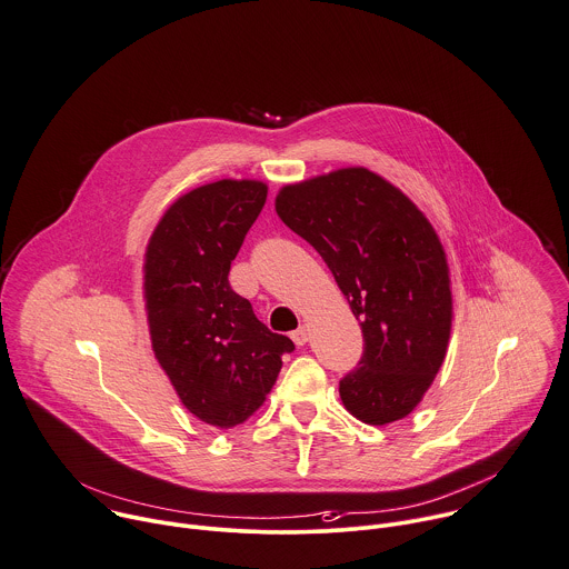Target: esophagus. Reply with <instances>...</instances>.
Wrapping results in <instances>:
<instances>
[{"mask_svg": "<svg viewBox=\"0 0 569 569\" xmlns=\"http://www.w3.org/2000/svg\"><path fill=\"white\" fill-rule=\"evenodd\" d=\"M290 337H292V341H295L297 346H306V343H308V328H306V326H299Z\"/></svg>", "mask_w": 569, "mask_h": 569, "instance_id": "34e87169", "label": "esophagus"}]
</instances>
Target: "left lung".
<instances>
[{"instance_id": "obj_1", "label": "left lung", "mask_w": 569, "mask_h": 569, "mask_svg": "<svg viewBox=\"0 0 569 569\" xmlns=\"http://www.w3.org/2000/svg\"><path fill=\"white\" fill-rule=\"evenodd\" d=\"M274 208L328 263L361 326V361L339 381L343 406L370 426L408 417L446 359L452 326L448 261L435 228L366 168L286 186Z\"/></svg>"}]
</instances>
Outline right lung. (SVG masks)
Instances as JSON below:
<instances>
[{
	"label": "right lung",
	"mask_w": 569,
	"mask_h": 569,
	"mask_svg": "<svg viewBox=\"0 0 569 569\" xmlns=\"http://www.w3.org/2000/svg\"><path fill=\"white\" fill-rule=\"evenodd\" d=\"M261 181L221 179L179 197L157 223L143 266L152 350L181 403L203 423H243L272 390L295 343L270 332L228 281L266 203Z\"/></svg>",
	"instance_id": "add662e5"
}]
</instances>
